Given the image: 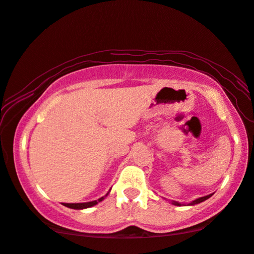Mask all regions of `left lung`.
<instances>
[{
    "label": "left lung",
    "mask_w": 254,
    "mask_h": 254,
    "mask_svg": "<svg viewBox=\"0 0 254 254\" xmlns=\"http://www.w3.org/2000/svg\"><path fill=\"white\" fill-rule=\"evenodd\" d=\"M213 195V194H209V195H206V196H201L199 197V199H195L194 201H192V202L187 203V206H194V204H197L200 202H203L204 200L209 199V197ZM172 204H175V206H186V203H182V202H178V201H171Z\"/></svg>",
    "instance_id": "left-lung-1"
}]
</instances>
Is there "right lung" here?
Returning a JSON list of instances; mask_svg holds the SVG:
<instances>
[{"label":"right lung","instance_id":"add662e5","mask_svg":"<svg viewBox=\"0 0 254 254\" xmlns=\"http://www.w3.org/2000/svg\"><path fill=\"white\" fill-rule=\"evenodd\" d=\"M109 194V193H107ZM106 194V195H107ZM105 195V196H106ZM105 196H102L99 197L98 200H95V201H90V202H82V203H64V206L68 207V208H71V209H85V208H90V207H93L96 206L98 202H102V201L105 199Z\"/></svg>","mask_w":254,"mask_h":254}]
</instances>
